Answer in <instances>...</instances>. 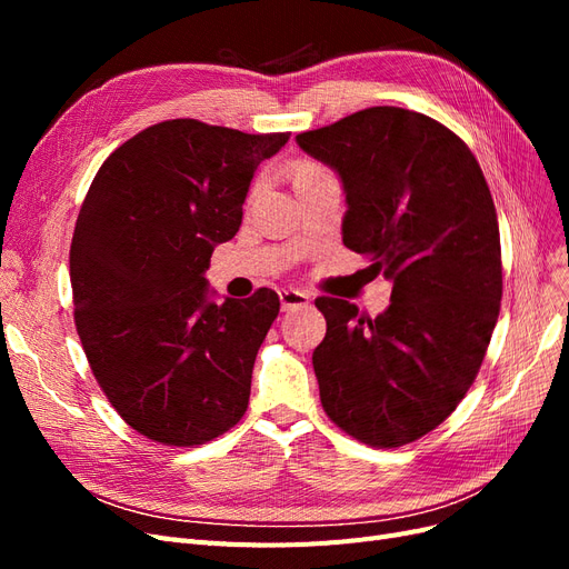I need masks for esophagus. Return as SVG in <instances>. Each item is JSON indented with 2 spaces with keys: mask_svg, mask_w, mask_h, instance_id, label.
Returning <instances> with one entry per match:
<instances>
[{
  "mask_svg": "<svg viewBox=\"0 0 569 569\" xmlns=\"http://www.w3.org/2000/svg\"><path fill=\"white\" fill-rule=\"evenodd\" d=\"M280 303H282V311H297V308H306L308 303H311V297L299 289H282Z\"/></svg>",
  "mask_w": 569,
  "mask_h": 569,
  "instance_id": "1",
  "label": "esophagus"
}]
</instances>
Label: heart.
<instances>
[{"mask_svg":"<svg viewBox=\"0 0 569 569\" xmlns=\"http://www.w3.org/2000/svg\"><path fill=\"white\" fill-rule=\"evenodd\" d=\"M322 173H325V170L320 166H316V163H299L297 170H295V180L299 182V180L316 178V176H322Z\"/></svg>","mask_w":569,"mask_h":569,"instance_id":"b5f03b06","label":"heart"}]
</instances>
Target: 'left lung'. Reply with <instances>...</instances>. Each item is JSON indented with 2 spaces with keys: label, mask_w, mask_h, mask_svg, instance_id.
Here are the masks:
<instances>
[{
  "label": "left lung",
  "mask_w": 569,
  "mask_h": 569,
  "mask_svg": "<svg viewBox=\"0 0 569 569\" xmlns=\"http://www.w3.org/2000/svg\"><path fill=\"white\" fill-rule=\"evenodd\" d=\"M347 194L341 239L391 282L377 318L320 297L327 416L377 449L432 432L468 393L501 311V237L472 151L435 118L372 107L297 134Z\"/></svg>",
  "instance_id": "1"
}]
</instances>
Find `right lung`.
Listing matches in <instances>:
<instances>
[{
    "instance_id": "obj_1",
    "label": "right lung",
    "mask_w": 569,
    "mask_h": 569,
    "mask_svg": "<svg viewBox=\"0 0 569 569\" xmlns=\"http://www.w3.org/2000/svg\"><path fill=\"white\" fill-rule=\"evenodd\" d=\"M289 132L163 120L101 163L71 242L76 327L101 391L132 429L168 446L228 432L249 406L272 289L216 303L211 253L242 226L261 161Z\"/></svg>"
}]
</instances>
